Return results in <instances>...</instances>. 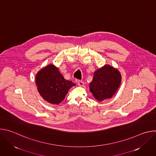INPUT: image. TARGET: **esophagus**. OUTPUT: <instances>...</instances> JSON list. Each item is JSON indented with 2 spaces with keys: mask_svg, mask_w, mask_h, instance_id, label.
Wrapping results in <instances>:
<instances>
[{
  "mask_svg": "<svg viewBox=\"0 0 156 156\" xmlns=\"http://www.w3.org/2000/svg\"><path fill=\"white\" fill-rule=\"evenodd\" d=\"M78 84L80 86H84V83L82 81H81V80H78Z\"/></svg>",
  "mask_w": 156,
  "mask_h": 156,
  "instance_id": "esophagus-1",
  "label": "esophagus"
}]
</instances>
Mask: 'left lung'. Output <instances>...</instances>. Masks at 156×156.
Returning a JSON list of instances; mask_svg holds the SVG:
<instances>
[{"label": "left lung", "mask_w": 156, "mask_h": 156, "mask_svg": "<svg viewBox=\"0 0 156 156\" xmlns=\"http://www.w3.org/2000/svg\"><path fill=\"white\" fill-rule=\"evenodd\" d=\"M121 83L120 72L110 65L96 70L90 90L94 97L99 101L110 98L117 91Z\"/></svg>", "instance_id": "left-lung-1"}]
</instances>
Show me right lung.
Here are the masks:
<instances>
[{
	"mask_svg": "<svg viewBox=\"0 0 156 156\" xmlns=\"http://www.w3.org/2000/svg\"><path fill=\"white\" fill-rule=\"evenodd\" d=\"M36 83L43 99L53 104L60 103L69 89L75 86L72 81L65 80L53 65H49L37 73Z\"/></svg>",
	"mask_w": 156,
	"mask_h": 156,
	"instance_id": "right-lung-1",
	"label": "right lung"
}]
</instances>
